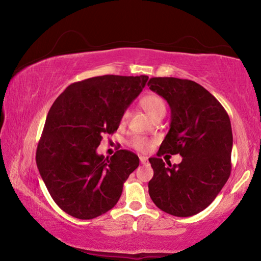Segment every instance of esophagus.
<instances>
[{
    "label": "esophagus",
    "instance_id": "1",
    "mask_svg": "<svg viewBox=\"0 0 261 261\" xmlns=\"http://www.w3.org/2000/svg\"><path fill=\"white\" fill-rule=\"evenodd\" d=\"M139 160H140V163H146L147 162V158L146 156H139Z\"/></svg>",
    "mask_w": 261,
    "mask_h": 261
}]
</instances>
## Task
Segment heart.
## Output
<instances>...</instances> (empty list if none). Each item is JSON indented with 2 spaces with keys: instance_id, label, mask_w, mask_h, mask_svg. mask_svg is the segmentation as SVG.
<instances>
[{
  "instance_id": "heart-1",
  "label": "heart",
  "mask_w": 261,
  "mask_h": 261,
  "mask_svg": "<svg viewBox=\"0 0 261 261\" xmlns=\"http://www.w3.org/2000/svg\"><path fill=\"white\" fill-rule=\"evenodd\" d=\"M140 106L143 107L145 112L151 116L152 120L159 116H165V114L167 112L165 101H163L161 96H159L158 94H147L143 96V98L140 99ZM127 116H129V113H123L122 122L126 121ZM131 145L137 149V151L147 152L148 149L153 146V143L149 139L144 138V137H135L131 141Z\"/></svg>"
}]
</instances>
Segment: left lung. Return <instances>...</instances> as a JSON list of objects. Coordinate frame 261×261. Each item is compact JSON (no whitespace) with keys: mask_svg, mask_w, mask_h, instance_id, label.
I'll use <instances>...</instances> for the list:
<instances>
[{"mask_svg":"<svg viewBox=\"0 0 261 261\" xmlns=\"http://www.w3.org/2000/svg\"><path fill=\"white\" fill-rule=\"evenodd\" d=\"M147 85L171 110L170 129L156 158H149L153 178L148 193L159 208L187 218L212 204L230 176L232 131L230 118L218 100L196 82L174 77L151 78ZM179 153V165L160 158Z\"/></svg>","mask_w":261,"mask_h":261,"instance_id":"obj_1","label":"left lung"}]
</instances>
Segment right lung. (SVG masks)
Wrapping results in <instances>:
<instances>
[{
  "instance_id": "right-lung-1",
  "label": "right lung",
  "mask_w": 261,
  "mask_h": 261,
  "mask_svg": "<svg viewBox=\"0 0 261 261\" xmlns=\"http://www.w3.org/2000/svg\"><path fill=\"white\" fill-rule=\"evenodd\" d=\"M147 81L114 74L88 78L69 85L53 103L35 159L48 192L65 213L90 220L117 204L139 158L126 149L105 158L96 148L103 134L118 129Z\"/></svg>"
}]
</instances>
